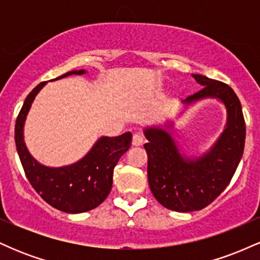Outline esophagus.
Listing matches in <instances>:
<instances>
[{
  "mask_svg": "<svg viewBox=\"0 0 260 260\" xmlns=\"http://www.w3.org/2000/svg\"><path fill=\"white\" fill-rule=\"evenodd\" d=\"M143 143H144V137H143L140 133L134 134L132 139V144L134 147H140V145H143Z\"/></svg>",
  "mask_w": 260,
  "mask_h": 260,
  "instance_id": "esophagus-1",
  "label": "esophagus"
}]
</instances>
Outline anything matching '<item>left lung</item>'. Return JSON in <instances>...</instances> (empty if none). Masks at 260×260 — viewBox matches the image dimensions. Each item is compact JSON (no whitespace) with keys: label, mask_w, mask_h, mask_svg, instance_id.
Masks as SVG:
<instances>
[{"label":"left lung","mask_w":260,"mask_h":260,"mask_svg":"<svg viewBox=\"0 0 260 260\" xmlns=\"http://www.w3.org/2000/svg\"><path fill=\"white\" fill-rule=\"evenodd\" d=\"M193 78L203 89L184 104L217 98L228 109V124L211 150L196 160L184 159L166 131L159 127L144 131L151 193L161 205L180 213L201 210L221 194L240 164L246 139L242 106L231 86L201 74H193Z\"/></svg>","instance_id":"8db88e82"}]
</instances>
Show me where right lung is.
I'll return each mask as SVG.
<instances>
[{"instance_id":"right-lung-1","label":"right lung","mask_w":260,"mask_h":260,"mask_svg":"<svg viewBox=\"0 0 260 260\" xmlns=\"http://www.w3.org/2000/svg\"><path fill=\"white\" fill-rule=\"evenodd\" d=\"M85 71H73L59 76L83 74ZM46 84L41 82L29 92L16 121L14 138L20 162L25 176L37 193L51 207L64 213L78 214L96 208L109 196L112 187V175L120 157L129 149L132 134L103 137L78 162L64 168L51 169L39 164L26 150L23 140V126L32 100Z\"/></svg>"}]
</instances>
